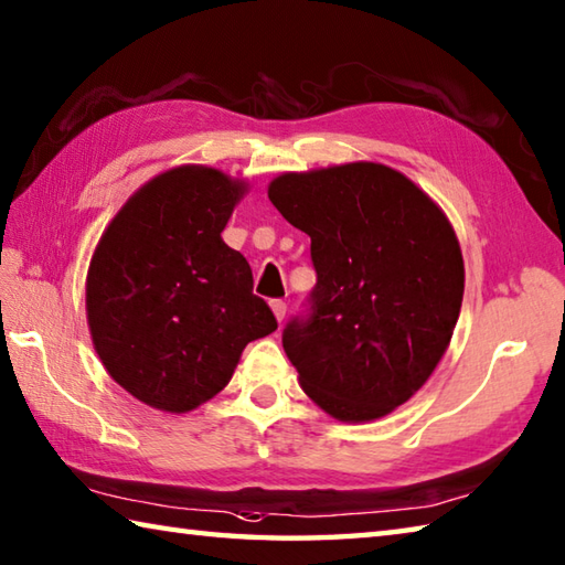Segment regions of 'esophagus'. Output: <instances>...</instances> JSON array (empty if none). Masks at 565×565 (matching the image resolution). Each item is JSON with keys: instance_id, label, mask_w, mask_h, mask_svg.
<instances>
[{"instance_id": "obj_1", "label": "esophagus", "mask_w": 565, "mask_h": 565, "mask_svg": "<svg viewBox=\"0 0 565 565\" xmlns=\"http://www.w3.org/2000/svg\"><path fill=\"white\" fill-rule=\"evenodd\" d=\"M271 311H274V316H276V321H284V318H286V303L284 301H279V299H276V301H271Z\"/></svg>"}]
</instances>
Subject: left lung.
<instances>
[{"instance_id":"left-lung-1","label":"left lung","mask_w":565,"mask_h":565,"mask_svg":"<svg viewBox=\"0 0 565 565\" xmlns=\"http://www.w3.org/2000/svg\"><path fill=\"white\" fill-rule=\"evenodd\" d=\"M269 200L311 237V313L284 328L303 393L341 423L390 415L452 341L465 259L447 214L403 172L365 160L284 172Z\"/></svg>"}]
</instances>
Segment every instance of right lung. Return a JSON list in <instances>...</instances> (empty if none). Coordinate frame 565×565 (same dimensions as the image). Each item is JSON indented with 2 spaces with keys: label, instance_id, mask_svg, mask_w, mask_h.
Segmentation results:
<instances>
[{
  "label": "right lung",
  "instance_id": "1",
  "mask_svg": "<svg viewBox=\"0 0 565 565\" xmlns=\"http://www.w3.org/2000/svg\"><path fill=\"white\" fill-rule=\"evenodd\" d=\"M249 184L207 166L160 172L100 234L86 318L100 363L162 413H190L232 381L249 341L276 331L249 262L222 230Z\"/></svg>",
  "mask_w": 565,
  "mask_h": 565
}]
</instances>
